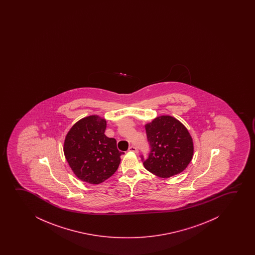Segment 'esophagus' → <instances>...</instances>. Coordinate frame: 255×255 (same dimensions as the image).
<instances>
[{"label": "esophagus", "mask_w": 255, "mask_h": 255, "mask_svg": "<svg viewBox=\"0 0 255 255\" xmlns=\"http://www.w3.org/2000/svg\"><path fill=\"white\" fill-rule=\"evenodd\" d=\"M129 151H132L134 153H137L138 152V150H137V148L135 146H130L129 148Z\"/></svg>", "instance_id": "34e87169"}]
</instances>
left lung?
<instances>
[{
  "instance_id": "obj_1",
  "label": "left lung",
  "mask_w": 255,
  "mask_h": 255,
  "mask_svg": "<svg viewBox=\"0 0 255 255\" xmlns=\"http://www.w3.org/2000/svg\"><path fill=\"white\" fill-rule=\"evenodd\" d=\"M151 150L143 166L160 178L179 174L188 166L194 144L187 128L169 115L157 117L144 126Z\"/></svg>"
}]
</instances>
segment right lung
<instances>
[{
  "instance_id": "right-lung-1",
  "label": "right lung",
  "mask_w": 255,
  "mask_h": 255,
  "mask_svg": "<svg viewBox=\"0 0 255 255\" xmlns=\"http://www.w3.org/2000/svg\"><path fill=\"white\" fill-rule=\"evenodd\" d=\"M106 119L98 115L78 120L68 131L63 153L74 174L82 181L98 185L111 178L123 152L115 138L105 136Z\"/></svg>"
}]
</instances>
